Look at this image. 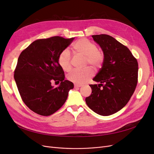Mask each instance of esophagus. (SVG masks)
<instances>
[{"label": "esophagus", "mask_w": 154, "mask_h": 154, "mask_svg": "<svg viewBox=\"0 0 154 154\" xmlns=\"http://www.w3.org/2000/svg\"><path fill=\"white\" fill-rule=\"evenodd\" d=\"M82 85H79V84H74V88H79L81 87Z\"/></svg>", "instance_id": "obj_1"}]
</instances>
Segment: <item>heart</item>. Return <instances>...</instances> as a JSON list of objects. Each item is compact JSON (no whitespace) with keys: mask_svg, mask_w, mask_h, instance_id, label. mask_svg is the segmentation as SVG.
Wrapping results in <instances>:
<instances>
[{"mask_svg":"<svg viewBox=\"0 0 154 154\" xmlns=\"http://www.w3.org/2000/svg\"><path fill=\"white\" fill-rule=\"evenodd\" d=\"M72 48L73 51L85 57L86 64H89L94 68L100 67L104 60L103 53L97 49L96 45L87 38L79 39L74 42ZM71 56L67 49L60 53L58 57V64L63 71H69L71 68ZM93 74L92 69L89 67L83 70H73L70 72L67 78L76 84H82L89 79Z\"/></svg>","mask_w":154,"mask_h":154,"instance_id":"b5f03b06","label":"heart"}]
</instances>
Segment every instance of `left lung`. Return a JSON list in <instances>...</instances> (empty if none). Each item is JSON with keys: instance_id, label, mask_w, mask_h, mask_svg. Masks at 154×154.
Returning <instances> with one entry per match:
<instances>
[{"instance_id": "1", "label": "left lung", "mask_w": 154, "mask_h": 154, "mask_svg": "<svg viewBox=\"0 0 154 154\" xmlns=\"http://www.w3.org/2000/svg\"><path fill=\"white\" fill-rule=\"evenodd\" d=\"M104 55L101 68L90 85L91 94L85 102L96 114L106 116L117 112L127 105L136 89L138 63L130 51L112 36L92 35Z\"/></svg>"}]
</instances>
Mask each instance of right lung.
<instances>
[{"instance_id":"add662e5","label":"right lung","mask_w":154,"mask_h":154,"mask_svg":"<svg viewBox=\"0 0 154 154\" xmlns=\"http://www.w3.org/2000/svg\"><path fill=\"white\" fill-rule=\"evenodd\" d=\"M74 38L53 36L35 40L20 53L14 78L24 103L34 112L44 116L54 114L67 100L74 84L65 80L58 57ZM53 81L61 82L57 88Z\"/></svg>"}]
</instances>
